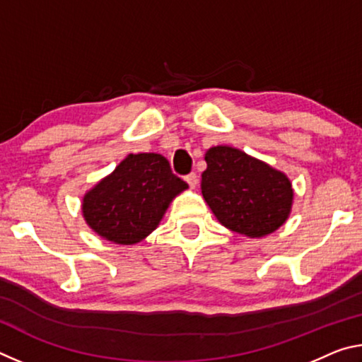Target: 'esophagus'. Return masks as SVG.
I'll list each match as a JSON object with an SVG mask.
<instances>
[{
    "label": "esophagus",
    "mask_w": 362,
    "mask_h": 362,
    "mask_svg": "<svg viewBox=\"0 0 362 362\" xmlns=\"http://www.w3.org/2000/svg\"><path fill=\"white\" fill-rule=\"evenodd\" d=\"M185 180L189 185V188H194L196 185H198V175H196L194 173H189L188 175H185Z\"/></svg>",
    "instance_id": "esophagus-1"
}]
</instances>
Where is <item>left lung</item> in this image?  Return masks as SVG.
Masks as SVG:
<instances>
[{
    "label": "left lung",
    "mask_w": 362,
    "mask_h": 362,
    "mask_svg": "<svg viewBox=\"0 0 362 362\" xmlns=\"http://www.w3.org/2000/svg\"><path fill=\"white\" fill-rule=\"evenodd\" d=\"M206 163L201 189L226 228L260 238L286 222L293 192L283 173L231 146H214Z\"/></svg>",
    "instance_id": "left-lung-1"
}]
</instances>
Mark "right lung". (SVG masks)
Listing matches in <instances>:
<instances>
[{"label": "right lung", "mask_w": 362, "mask_h": 362, "mask_svg": "<svg viewBox=\"0 0 362 362\" xmlns=\"http://www.w3.org/2000/svg\"><path fill=\"white\" fill-rule=\"evenodd\" d=\"M188 185L156 153L129 155L83 199V214L97 235L136 244L156 228L175 194Z\"/></svg>", "instance_id": "obj_1"}]
</instances>
